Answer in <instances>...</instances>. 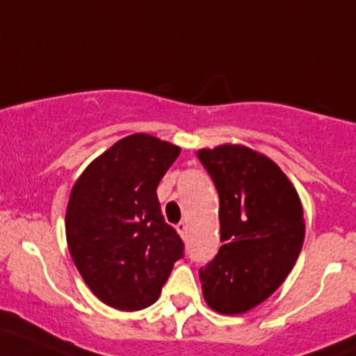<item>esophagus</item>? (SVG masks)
<instances>
[{"mask_svg":"<svg viewBox=\"0 0 356 356\" xmlns=\"http://www.w3.org/2000/svg\"><path fill=\"white\" fill-rule=\"evenodd\" d=\"M175 228H177L179 235H181V236L184 238V240H186V236H187V225H186V222H184V221H181V222H179L177 226H175Z\"/></svg>","mask_w":356,"mask_h":356,"instance_id":"1","label":"esophagus"}]
</instances>
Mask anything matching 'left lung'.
I'll list each match as a JSON object with an SVG mask.
<instances>
[{"instance_id":"obj_1","label":"left lung","mask_w":356,"mask_h":356,"mask_svg":"<svg viewBox=\"0 0 356 356\" xmlns=\"http://www.w3.org/2000/svg\"><path fill=\"white\" fill-rule=\"evenodd\" d=\"M220 196L221 247L199 268L206 302L221 314L259 306L286 280L302 248V206L279 165L243 145L197 152Z\"/></svg>"}]
</instances>
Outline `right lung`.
Listing matches in <instances>:
<instances>
[{"label": "right lung", "mask_w": 356, "mask_h": 356, "mask_svg": "<svg viewBox=\"0 0 356 356\" xmlns=\"http://www.w3.org/2000/svg\"><path fill=\"white\" fill-rule=\"evenodd\" d=\"M181 148L136 134L83 172L65 213L69 252L108 306L140 311L159 299L184 243L163 220L157 186Z\"/></svg>", "instance_id": "add662e5"}]
</instances>
